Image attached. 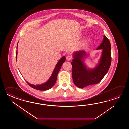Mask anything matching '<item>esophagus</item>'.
Segmentation results:
<instances>
[{"mask_svg":"<svg viewBox=\"0 0 129 129\" xmlns=\"http://www.w3.org/2000/svg\"><path fill=\"white\" fill-rule=\"evenodd\" d=\"M72 57H71V56H70V55H68V56H67L66 57V59H67V60H71V59H72Z\"/></svg>","mask_w":129,"mask_h":129,"instance_id":"obj_1","label":"esophagus"}]
</instances>
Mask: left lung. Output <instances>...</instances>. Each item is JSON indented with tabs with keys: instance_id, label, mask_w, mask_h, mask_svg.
Instances as JSON below:
<instances>
[{
	"instance_id": "1",
	"label": "left lung",
	"mask_w": 129,
	"mask_h": 129,
	"mask_svg": "<svg viewBox=\"0 0 129 129\" xmlns=\"http://www.w3.org/2000/svg\"><path fill=\"white\" fill-rule=\"evenodd\" d=\"M97 49H102V57L99 65L93 70H87L82 61L83 56L86 55L84 51H77L74 54V59L71 62L72 79L75 85L78 88H83L98 83L109 69L112 60L111 43L106 36H104Z\"/></svg>"
}]
</instances>
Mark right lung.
Here are the masks:
<instances>
[{
	"label": "right lung",
	"mask_w": 129,
	"mask_h": 129,
	"mask_svg": "<svg viewBox=\"0 0 129 129\" xmlns=\"http://www.w3.org/2000/svg\"><path fill=\"white\" fill-rule=\"evenodd\" d=\"M17 54H16V59H17ZM65 60H66V58L64 56L60 60L58 61V63L57 64V65L56 66L55 69L53 71V72L52 73V75L50 78L49 80L44 84H42L41 85L35 86V85L31 84L30 83H28L27 82H27V84L29 85L31 87H32L34 89H36V90L45 91L51 88H52V87L55 84L57 79L58 73L60 71L61 67L62 66V64H63V63H64Z\"/></svg>",
	"instance_id": "right-lung-1"
}]
</instances>
